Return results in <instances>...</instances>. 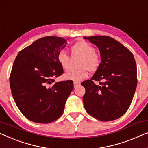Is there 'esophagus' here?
<instances>
[{"instance_id": "34e87169", "label": "esophagus", "mask_w": 148, "mask_h": 148, "mask_svg": "<svg viewBox=\"0 0 148 148\" xmlns=\"http://www.w3.org/2000/svg\"><path fill=\"white\" fill-rule=\"evenodd\" d=\"M80 82H74V88H76V87H78V86H80Z\"/></svg>"}]
</instances>
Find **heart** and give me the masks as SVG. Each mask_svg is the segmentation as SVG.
<instances>
[{
  "label": "heart",
  "mask_w": 148,
  "mask_h": 148,
  "mask_svg": "<svg viewBox=\"0 0 148 148\" xmlns=\"http://www.w3.org/2000/svg\"><path fill=\"white\" fill-rule=\"evenodd\" d=\"M73 55L80 56L79 63L80 69L66 73L64 77L66 80L74 82H80L88 77V70L95 72L99 68L101 60L99 56L95 53V48L86 41L81 40L77 41L72 46ZM58 61L64 70H67L69 67L70 57L68 53L62 49L58 53Z\"/></svg>",
  "instance_id": "obj_1"
}]
</instances>
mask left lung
<instances>
[{
    "label": "left lung",
    "instance_id": "8db88e82",
    "mask_svg": "<svg viewBox=\"0 0 148 148\" xmlns=\"http://www.w3.org/2000/svg\"><path fill=\"white\" fill-rule=\"evenodd\" d=\"M99 49L101 62L90 80L81 83L85 109L102 121L123 116L132 103L137 87V66L129 49L109 36L84 37ZM94 81H101L95 85Z\"/></svg>",
    "mask_w": 148,
    "mask_h": 148
}]
</instances>
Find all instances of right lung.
<instances>
[{"label":"right lung","mask_w":148,"mask_h":148,"mask_svg":"<svg viewBox=\"0 0 148 148\" xmlns=\"http://www.w3.org/2000/svg\"><path fill=\"white\" fill-rule=\"evenodd\" d=\"M66 44L62 37H42L14 60L10 76L11 93L19 111L32 121L48 123L63 113L73 81L56 82L54 78L64 73L57 56Z\"/></svg>","instance_id":"1"}]
</instances>
